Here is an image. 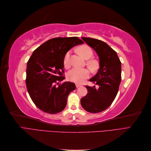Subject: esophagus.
Instances as JSON below:
<instances>
[{
    "label": "esophagus",
    "mask_w": 151,
    "mask_h": 151,
    "mask_svg": "<svg viewBox=\"0 0 151 151\" xmlns=\"http://www.w3.org/2000/svg\"><path fill=\"white\" fill-rule=\"evenodd\" d=\"M82 85L81 84H76V88H79V87H81Z\"/></svg>",
    "instance_id": "1"
}]
</instances>
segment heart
<instances>
[{
    "mask_svg": "<svg viewBox=\"0 0 151 151\" xmlns=\"http://www.w3.org/2000/svg\"><path fill=\"white\" fill-rule=\"evenodd\" d=\"M81 55L84 59L91 58L93 55V52L88 45H81L77 49ZM70 52H68L65 55L63 58V65L65 68L70 66ZM87 65L92 71H96L98 68L99 63L97 60L94 59H91L87 62ZM89 76V71L86 68H74L67 73V78L68 81L74 82L76 83H81L85 79L88 78Z\"/></svg>",
    "mask_w": 151,
    "mask_h": 151,
    "instance_id": "heart-1",
    "label": "heart"
}]
</instances>
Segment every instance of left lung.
I'll return each instance as SVG.
<instances>
[{
    "instance_id": "8db88e82",
    "label": "left lung",
    "mask_w": 151,
    "mask_h": 151,
    "mask_svg": "<svg viewBox=\"0 0 151 151\" xmlns=\"http://www.w3.org/2000/svg\"><path fill=\"white\" fill-rule=\"evenodd\" d=\"M82 39L97 53L99 68L89 79L98 88L86 86L88 94L81 98V103L86 111L99 113L110 106L116 96L122 79V63L116 52L103 41L84 37Z\"/></svg>"
}]
</instances>
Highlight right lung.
<instances>
[{
	"label": "right lung",
	"mask_w": 151,
	"mask_h": 151,
	"mask_svg": "<svg viewBox=\"0 0 151 151\" xmlns=\"http://www.w3.org/2000/svg\"><path fill=\"white\" fill-rule=\"evenodd\" d=\"M83 43L78 37L55 38L32 53L27 63L26 88L32 101L41 110L56 114L65 108L68 96L76 89V85L70 82L58 85L65 79L63 58L70 48Z\"/></svg>",
	"instance_id": "add662e5"
}]
</instances>
